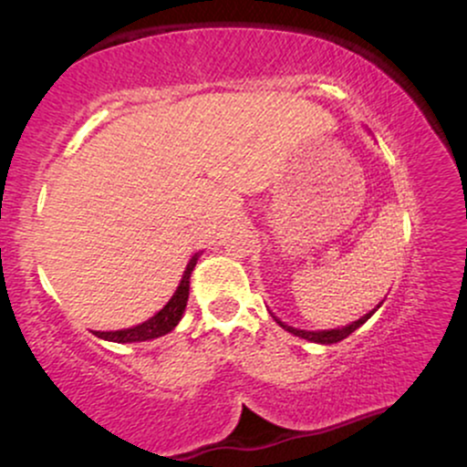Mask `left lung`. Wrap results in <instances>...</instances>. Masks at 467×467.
I'll return each mask as SVG.
<instances>
[{
  "mask_svg": "<svg viewBox=\"0 0 467 467\" xmlns=\"http://www.w3.org/2000/svg\"><path fill=\"white\" fill-rule=\"evenodd\" d=\"M382 305V303H379ZM378 305V307H379ZM378 307L373 309V312H368V314H364L360 320H356V323H351V325H347V327H337V329H325V331H305V329H296V327H289V325H285V323H281V320L276 318L275 316V320L278 325L283 327V329L285 331H289V334H294V336H298V337H305V340H309V342H318V345H334V342H340V340H345L347 336H351L353 331L358 329V327H362L364 323H367L368 318H371V316L378 312Z\"/></svg>",
  "mask_w": 467,
  "mask_h": 467,
  "instance_id": "8db88e82",
  "label": "left lung"
}]
</instances>
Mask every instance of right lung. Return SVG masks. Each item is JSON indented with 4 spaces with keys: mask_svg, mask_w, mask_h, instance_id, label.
<instances>
[{
    "mask_svg": "<svg viewBox=\"0 0 467 467\" xmlns=\"http://www.w3.org/2000/svg\"><path fill=\"white\" fill-rule=\"evenodd\" d=\"M195 254L186 265L184 275H182V281L175 294L171 296V301L160 309L158 314L151 316L149 320H144L142 325L130 327V329H118V331H94V336L103 337V340H111V342H144V340H153V337H160L169 331L175 329V325L180 323L182 314L186 309V301H189V287H191V272L197 264Z\"/></svg>",
    "mask_w": 467,
    "mask_h": 467,
    "instance_id": "right-lung-1",
    "label": "right lung"
}]
</instances>
